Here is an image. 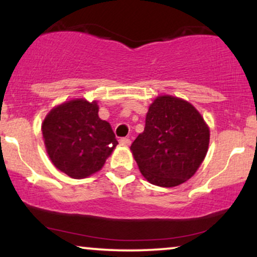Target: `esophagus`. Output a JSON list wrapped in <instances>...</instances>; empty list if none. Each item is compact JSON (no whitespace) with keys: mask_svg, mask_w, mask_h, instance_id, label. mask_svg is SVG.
<instances>
[{"mask_svg":"<svg viewBox=\"0 0 257 257\" xmlns=\"http://www.w3.org/2000/svg\"><path fill=\"white\" fill-rule=\"evenodd\" d=\"M131 139H128V138H122V139H119V144L120 145H123V146H129L131 145Z\"/></svg>","mask_w":257,"mask_h":257,"instance_id":"esophagus-1","label":"esophagus"}]
</instances>
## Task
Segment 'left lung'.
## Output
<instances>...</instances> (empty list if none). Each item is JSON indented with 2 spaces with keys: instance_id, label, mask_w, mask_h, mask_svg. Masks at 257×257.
Masks as SVG:
<instances>
[{
  "instance_id": "obj_1",
  "label": "left lung",
  "mask_w": 257,
  "mask_h": 257,
  "mask_svg": "<svg viewBox=\"0 0 257 257\" xmlns=\"http://www.w3.org/2000/svg\"><path fill=\"white\" fill-rule=\"evenodd\" d=\"M210 131L192 104L159 95L146 113L145 129L131 150L150 184L175 187L196 174L208 152Z\"/></svg>"
}]
</instances>
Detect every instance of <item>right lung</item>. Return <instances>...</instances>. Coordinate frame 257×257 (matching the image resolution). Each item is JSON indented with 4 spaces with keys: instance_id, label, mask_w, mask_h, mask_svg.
I'll use <instances>...</instances> for the list:
<instances>
[{
    "instance_id": "add662e5",
    "label": "right lung",
    "mask_w": 257,
    "mask_h": 257,
    "mask_svg": "<svg viewBox=\"0 0 257 257\" xmlns=\"http://www.w3.org/2000/svg\"><path fill=\"white\" fill-rule=\"evenodd\" d=\"M98 101L72 99L55 106L42 123L47 153L72 179L99 172L118 145L110 123L99 117Z\"/></svg>"
}]
</instances>
